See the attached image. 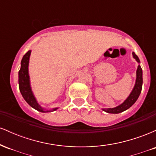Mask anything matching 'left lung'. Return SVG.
<instances>
[{"mask_svg": "<svg viewBox=\"0 0 156 156\" xmlns=\"http://www.w3.org/2000/svg\"><path fill=\"white\" fill-rule=\"evenodd\" d=\"M132 54H133V58L136 60L138 63H140L139 57L135 54V53L133 52ZM142 69H141L140 64H139L136 70V79L135 85H134L133 90L131 91L129 96L127 98V99L122 104L115 107V108H103V111L107 113H110V114H119V113L124 112V111L129 108L130 107H131L135 103V102L139 98V94L141 92V88H142Z\"/></svg>", "mask_w": 156, "mask_h": 156, "instance_id": "8db88e82", "label": "left lung"}]
</instances>
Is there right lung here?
Wrapping results in <instances>:
<instances>
[{
    "label": "right lung",
    "instance_id": "obj_1",
    "mask_svg": "<svg viewBox=\"0 0 156 156\" xmlns=\"http://www.w3.org/2000/svg\"><path fill=\"white\" fill-rule=\"evenodd\" d=\"M31 51H28L27 52L26 54L23 55L22 61H21V67L18 73L20 91L21 94H22L25 101L32 108L36 109L38 112L43 113L53 112V111L58 109V108H54L51 109V110H47L46 108H42L39 104L38 102L37 101L33 94V92L31 90V84H30L29 73H28V64H29V58L30 55H31Z\"/></svg>",
    "mask_w": 156,
    "mask_h": 156
}]
</instances>
